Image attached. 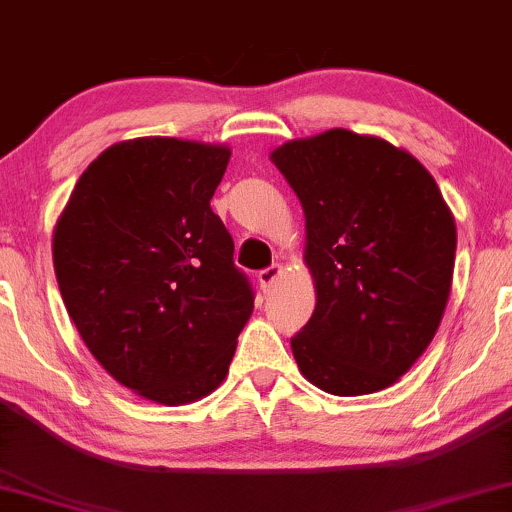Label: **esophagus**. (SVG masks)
Returning <instances> with one entry per match:
<instances>
[{
  "label": "esophagus",
  "mask_w": 512,
  "mask_h": 512,
  "mask_svg": "<svg viewBox=\"0 0 512 512\" xmlns=\"http://www.w3.org/2000/svg\"><path fill=\"white\" fill-rule=\"evenodd\" d=\"M281 276H283V267H281V264H274V267L262 269V271H260V276H257V281H260L262 290H269L271 285H274Z\"/></svg>",
  "instance_id": "34e87169"
}]
</instances>
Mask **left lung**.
Returning <instances> with one entry per match:
<instances>
[{
  "instance_id": "8db88e82",
  "label": "left lung",
  "mask_w": 512,
  "mask_h": 512,
  "mask_svg": "<svg viewBox=\"0 0 512 512\" xmlns=\"http://www.w3.org/2000/svg\"><path fill=\"white\" fill-rule=\"evenodd\" d=\"M269 159L302 203L316 309L290 339L299 372L332 395L393 386L433 342L452 290L456 224L410 152L346 128Z\"/></svg>"
}]
</instances>
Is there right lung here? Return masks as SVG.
I'll return each instance as SVG.
<instances>
[{"mask_svg": "<svg viewBox=\"0 0 512 512\" xmlns=\"http://www.w3.org/2000/svg\"><path fill=\"white\" fill-rule=\"evenodd\" d=\"M231 149L177 138L107 147L53 227V269L93 358L152 403L206 398L227 379L255 302L210 208Z\"/></svg>", "mask_w": 512, "mask_h": 512, "instance_id": "obj_1", "label": "right lung"}]
</instances>
